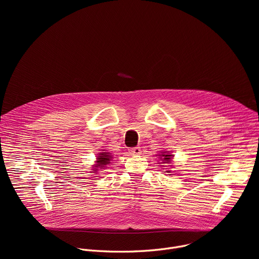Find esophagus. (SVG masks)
Here are the masks:
<instances>
[{"instance_id": "34e87169", "label": "esophagus", "mask_w": 259, "mask_h": 259, "mask_svg": "<svg viewBox=\"0 0 259 259\" xmlns=\"http://www.w3.org/2000/svg\"><path fill=\"white\" fill-rule=\"evenodd\" d=\"M129 151H130V153H131L132 155H139V154L141 153V150H140V147H139V146L131 147V149H130Z\"/></svg>"}]
</instances>
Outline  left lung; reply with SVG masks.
Returning <instances> with one entry per match:
<instances>
[{"label": "left lung", "mask_w": 259, "mask_h": 259, "mask_svg": "<svg viewBox=\"0 0 259 259\" xmlns=\"http://www.w3.org/2000/svg\"><path fill=\"white\" fill-rule=\"evenodd\" d=\"M159 157H160V161H162V163H159V164H169L173 158V155L169 154V153H166V152H162V154H159ZM163 166V165H161ZM168 173H170V171H166Z\"/></svg>", "instance_id": "1"}]
</instances>
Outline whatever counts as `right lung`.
<instances>
[{"label":"right lung","instance_id":"1","mask_svg":"<svg viewBox=\"0 0 259 259\" xmlns=\"http://www.w3.org/2000/svg\"><path fill=\"white\" fill-rule=\"evenodd\" d=\"M113 156L110 153H106V152H102L98 155V157L96 158V164L93 166V173H97V171L99 169H104L107 167L108 164H110V161H112Z\"/></svg>","mask_w":259,"mask_h":259}]
</instances>
